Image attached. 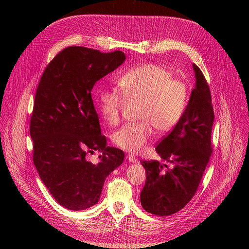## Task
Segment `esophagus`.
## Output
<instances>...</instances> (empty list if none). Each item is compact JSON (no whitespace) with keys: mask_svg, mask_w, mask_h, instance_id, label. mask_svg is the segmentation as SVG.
<instances>
[{"mask_svg":"<svg viewBox=\"0 0 249 249\" xmlns=\"http://www.w3.org/2000/svg\"><path fill=\"white\" fill-rule=\"evenodd\" d=\"M126 158H127V160H128L130 162L135 163V162H137V161H138V160H137V159L135 158V156H134V155H132V154H131V155H130V154H129V155H127V157H126Z\"/></svg>","mask_w":249,"mask_h":249,"instance_id":"esophagus-1","label":"esophagus"}]
</instances>
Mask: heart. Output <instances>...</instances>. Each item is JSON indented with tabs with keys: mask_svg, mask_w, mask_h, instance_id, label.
Here are the masks:
<instances>
[{
	"mask_svg": "<svg viewBox=\"0 0 249 249\" xmlns=\"http://www.w3.org/2000/svg\"><path fill=\"white\" fill-rule=\"evenodd\" d=\"M122 94L102 89L98 93V110L104 121L115 126L126 99L141 102L138 119L116 131L112 140L120 149L140 153L146 148L154 129L159 135L172 131L182 118L189 100L187 84L173 79V74L162 66L144 64L129 70L118 81Z\"/></svg>",
	"mask_w": 249,
	"mask_h": 249,
	"instance_id": "obj_1",
	"label": "heart"
}]
</instances>
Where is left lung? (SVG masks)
<instances>
[{
    "label": "left lung",
    "mask_w": 249,
    "mask_h": 249,
    "mask_svg": "<svg viewBox=\"0 0 249 249\" xmlns=\"http://www.w3.org/2000/svg\"><path fill=\"white\" fill-rule=\"evenodd\" d=\"M195 88L179 123L158 144L163 162L143 160L146 183L141 204L157 216H169L184 208L195 195L212 154L214 110L207 81L193 64Z\"/></svg>",
    "instance_id": "8db88e82"
}]
</instances>
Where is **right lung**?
I'll list each match as a JSON object with an SVG mask.
<instances>
[{"mask_svg": "<svg viewBox=\"0 0 249 249\" xmlns=\"http://www.w3.org/2000/svg\"><path fill=\"white\" fill-rule=\"evenodd\" d=\"M126 59L122 51L101 53L67 47L46 67L30 119L33 162L54 199L72 211L95 205L107 177L124 160L123 151L106 146L91 89ZM102 154L97 164L88 152Z\"/></svg>", "mask_w": 249, "mask_h": 249, "instance_id": "1", "label": "right lung"}]
</instances>
